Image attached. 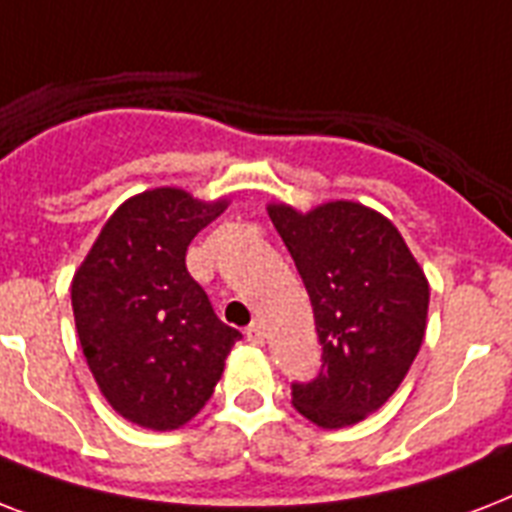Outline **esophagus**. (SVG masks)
Here are the masks:
<instances>
[{
  "mask_svg": "<svg viewBox=\"0 0 512 512\" xmlns=\"http://www.w3.org/2000/svg\"><path fill=\"white\" fill-rule=\"evenodd\" d=\"M247 340L252 342V345H263L265 342V329H263V324H249V329H247Z\"/></svg>",
  "mask_w": 512,
  "mask_h": 512,
  "instance_id": "34e87169",
  "label": "esophagus"
}]
</instances>
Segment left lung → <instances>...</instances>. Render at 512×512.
Listing matches in <instances>:
<instances>
[{"instance_id":"1","label":"left lung","mask_w":512,"mask_h":512,"mask_svg":"<svg viewBox=\"0 0 512 512\" xmlns=\"http://www.w3.org/2000/svg\"><path fill=\"white\" fill-rule=\"evenodd\" d=\"M313 305L324 366L292 406L324 430L366 420L404 382L428 327L430 284L404 236L377 209L335 199L300 212L271 201Z\"/></svg>"}]
</instances>
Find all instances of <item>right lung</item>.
I'll list each match as a JSON object with an SVG mask.
<instances>
[{
  "label": "right lung",
  "mask_w": 512,
  "mask_h": 512,
  "mask_svg": "<svg viewBox=\"0 0 512 512\" xmlns=\"http://www.w3.org/2000/svg\"><path fill=\"white\" fill-rule=\"evenodd\" d=\"M228 196L159 185L122 201L71 281L76 335L111 409L132 425L177 430L215 393L239 332L217 319L185 249Z\"/></svg>",
  "instance_id": "right-lung-1"
}]
</instances>
